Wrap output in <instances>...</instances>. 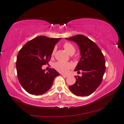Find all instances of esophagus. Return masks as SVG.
Here are the masks:
<instances>
[{"label":"esophagus","instance_id":"34e87169","mask_svg":"<svg viewBox=\"0 0 124 124\" xmlns=\"http://www.w3.org/2000/svg\"><path fill=\"white\" fill-rule=\"evenodd\" d=\"M62 76H64V77H65V78H68V75H67L63 74H62Z\"/></svg>","mask_w":124,"mask_h":124}]
</instances>
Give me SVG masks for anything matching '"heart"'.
Segmentation results:
<instances>
[{
  "instance_id": "1",
  "label": "heart",
  "mask_w": 124,
  "mask_h": 124,
  "mask_svg": "<svg viewBox=\"0 0 124 124\" xmlns=\"http://www.w3.org/2000/svg\"><path fill=\"white\" fill-rule=\"evenodd\" d=\"M65 50H66L69 54L71 55L74 54L75 52V47L70 42H65L63 45ZM56 52V48H53L52 52V56H53ZM72 64L70 62H58L55 63L54 68L58 71L62 73H65L68 71L72 68Z\"/></svg>"
}]
</instances>
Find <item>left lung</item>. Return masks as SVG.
Here are the masks:
<instances>
[{"label": "left lung", "instance_id": "left-lung-1", "mask_svg": "<svg viewBox=\"0 0 124 124\" xmlns=\"http://www.w3.org/2000/svg\"><path fill=\"white\" fill-rule=\"evenodd\" d=\"M65 39L75 42L81 55L75 71H81L82 76H75L76 82L69 88L76 96H90L102 83L105 71L104 56L98 46L86 36L77 34Z\"/></svg>", "mask_w": 124, "mask_h": 124}]
</instances>
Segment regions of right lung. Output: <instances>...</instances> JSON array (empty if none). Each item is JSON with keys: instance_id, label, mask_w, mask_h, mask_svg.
Returning <instances> with one entry per match:
<instances>
[{"instance_id": "add662e5", "label": "right lung", "mask_w": 124, "mask_h": 124, "mask_svg": "<svg viewBox=\"0 0 124 124\" xmlns=\"http://www.w3.org/2000/svg\"><path fill=\"white\" fill-rule=\"evenodd\" d=\"M60 39L38 36L27 42L18 53L16 62L18 80L30 94H44L52 87L55 78L59 75L54 69L45 72L42 66L49 62L52 50Z\"/></svg>"}]
</instances>
